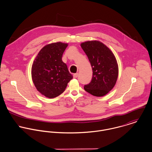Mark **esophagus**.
Segmentation results:
<instances>
[{
	"mask_svg": "<svg viewBox=\"0 0 152 152\" xmlns=\"http://www.w3.org/2000/svg\"><path fill=\"white\" fill-rule=\"evenodd\" d=\"M77 76H78V73H75V74L73 75V77H74V78L77 77Z\"/></svg>",
	"mask_w": 152,
	"mask_h": 152,
	"instance_id": "obj_1",
	"label": "esophagus"
}]
</instances>
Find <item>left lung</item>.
I'll return each instance as SVG.
<instances>
[{
    "label": "left lung",
    "instance_id": "1",
    "mask_svg": "<svg viewBox=\"0 0 152 152\" xmlns=\"http://www.w3.org/2000/svg\"><path fill=\"white\" fill-rule=\"evenodd\" d=\"M81 47L91 64L93 76L85 85L86 91L97 97L106 95L115 86L119 73L116 58L103 43L92 40L81 43Z\"/></svg>",
    "mask_w": 152,
    "mask_h": 152
}]
</instances>
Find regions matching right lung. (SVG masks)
<instances>
[{"mask_svg":"<svg viewBox=\"0 0 152 152\" xmlns=\"http://www.w3.org/2000/svg\"><path fill=\"white\" fill-rule=\"evenodd\" d=\"M67 43L56 42L44 46L31 66L33 83L41 94L52 99L64 91L73 76L62 60Z\"/></svg>","mask_w":152,"mask_h":152,"instance_id":"obj_1","label":"right lung"}]
</instances>
